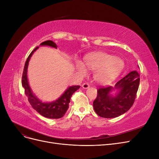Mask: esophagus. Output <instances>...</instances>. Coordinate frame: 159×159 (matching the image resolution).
Here are the masks:
<instances>
[{"label": "esophagus", "instance_id": "34e87169", "mask_svg": "<svg viewBox=\"0 0 159 159\" xmlns=\"http://www.w3.org/2000/svg\"><path fill=\"white\" fill-rule=\"evenodd\" d=\"M82 88L84 89H88L89 88V85L88 83H84L82 84Z\"/></svg>", "mask_w": 159, "mask_h": 159}]
</instances>
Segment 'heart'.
Listing matches in <instances>:
<instances>
[{
    "label": "heart",
    "mask_w": 159,
    "mask_h": 159,
    "mask_svg": "<svg viewBox=\"0 0 159 159\" xmlns=\"http://www.w3.org/2000/svg\"><path fill=\"white\" fill-rule=\"evenodd\" d=\"M95 70L94 78L101 84H109L116 79L124 68L122 60L105 53H93L85 57V64L81 61H76V68L79 74L85 75L88 69Z\"/></svg>",
    "instance_id": "heart-1"
}]
</instances>
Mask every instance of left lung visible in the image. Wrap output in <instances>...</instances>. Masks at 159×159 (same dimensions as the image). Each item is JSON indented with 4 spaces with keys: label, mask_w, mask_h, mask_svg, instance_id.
I'll use <instances>...</instances> for the list:
<instances>
[{
    "label": "left lung",
    "mask_w": 159,
    "mask_h": 159,
    "mask_svg": "<svg viewBox=\"0 0 159 159\" xmlns=\"http://www.w3.org/2000/svg\"><path fill=\"white\" fill-rule=\"evenodd\" d=\"M140 83V75L132 71L115 84V87H100L93 103L95 113L103 118H115L126 113L132 107ZM117 89L113 96L111 91Z\"/></svg>",
    "instance_id": "obj_1"
}]
</instances>
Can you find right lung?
Listing matches in <instances>:
<instances>
[{"label":"right lung","instance_id":"right-lung-1","mask_svg":"<svg viewBox=\"0 0 159 159\" xmlns=\"http://www.w3.org/2000/svg\"><path fill=\"white\" fill-rule=\"evenodd\" d=\"M40 46H48L54 48H57V46L55 43L52 40H47L43 42L40 44ZM38 47H36L28 57L26 61L25 68H24L22 78V87L25 88V92L28 97V102L32 105L33 109H34L38 113H39L42 116L50 119H59L64 116L66 113L67 110L69 107V103L70 102V99L71 95L78 90L80 86V85H73L70 86L67 89L65 92L62 94L57 100L50 103H44L36 98V96L34 95L30 88L28 84V77H27V69L28 66V62L32 56L33 53L34 52Z\"/></svg>","mask_w":159,"mask_h":159}]
</instances>
